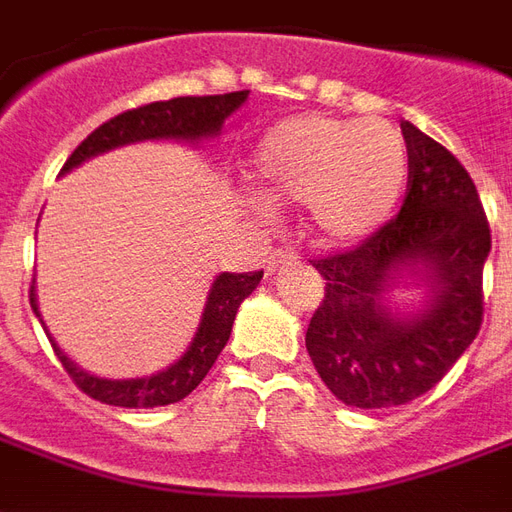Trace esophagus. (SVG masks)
I'll return each instance as SVG.
<instances>
[{
    "label": "esophagus",
    "instance_id": "obj_1",
    "mask_svg": "<svg viewBox=\"0 0 512 512\" xmlns=\"http://www.w3.org/2000/svg\"><path fill=\"white\" fill-rule=\"evenodd\" d=\"M296 260H299V255H296V252H290V249H274V252L266 257V271L268 274H274L277 268L293 266Z\"/></svg>",
    "mask_w": 512,
    "mask_h": 512
}]
</instances>
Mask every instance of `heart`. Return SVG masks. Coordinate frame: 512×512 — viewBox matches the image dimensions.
<instances>
[{"mask_svg":"<svg viewBox=\"0 0 512 512\" xmlns=\"http://www.w3.org/2000/svg\"><path fill=\"white\" fill-rule=\"evenodd\" d=\"M255 175L268 200L304 202V222L318 244L354 246L395 213L408 150L384 120L301 115L260 139Z\"/></svg>","mask_w":512,"mask_h":512,"instance_id":"1","label":"heart"}]
</instances>
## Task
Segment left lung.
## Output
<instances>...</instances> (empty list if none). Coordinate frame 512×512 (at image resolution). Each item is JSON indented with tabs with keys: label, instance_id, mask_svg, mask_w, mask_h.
<instances>
[{
	"label": "left lung",
	"instance_id": "left-lung-1",
	"mask_svg": "<svg viewBox=\"0 0 512 512\" xmlns=\"http://www.w3.org/2000/svg\"><path fill=\"white\" fill-rule=\"evenodd\" d=\"M408 186L400 213L367 241L312 260L326 279L307 326V354L334 397L356 408L403 406L425 395L483 326V266L491 227L474 180L450 150L400 123ZM422 265L434 293L400 322L380 301L397 270Z\"/></svg>",
	"mask_w": 512,
	"mask_h": 512
}]
</instances>
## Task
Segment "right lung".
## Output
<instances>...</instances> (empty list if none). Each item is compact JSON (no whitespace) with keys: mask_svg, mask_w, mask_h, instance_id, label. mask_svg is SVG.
Instances as JSON below:
<instances>
[{"mask_svg":"<svg viewBox=\"0 0 512 512\" xmlns=\"http://www.w3.org/2000/svg\"><path fill=\"white\" fill-rule=\"evenodd\" d=\"M246 95H249V90L224 95H186V98L156 101V104L128 109L123 115L106 120L104 126L95 128L93 134L73 150L62 172L79 167L82 161L98 156V153L128 145V142H139V139H202V136H213L222 128L224 120L244 104ZM260 279H263V271H246V274L224 271V274H219L211 293H208L202 323L194 334V340H191L189 351L158 376L109 381V378H95L79 370L51 340L54 354L65 367V373L73 378V384L79 386L84 395L101 400L106 406L156 408L178 403L186 395H191L202 384V378L208 376V370L230 340L235 312L241 307V301L260 285ZM29 304L40 318L35 290H29Z\"/></svg>","mask_w":512,"mask_h":512,"instance_id":"add662e5","label":"right lung"}]
</instances>
